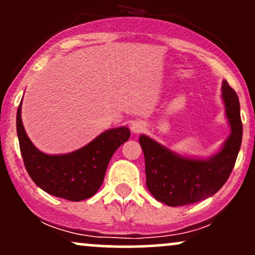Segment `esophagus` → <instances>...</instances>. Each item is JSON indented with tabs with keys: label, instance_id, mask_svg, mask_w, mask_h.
<instances>
[{
	"label": "esophagus",
	"instance_id": "1",
	"mask_svg": "<svg viewBox=\"0 0 255 255\" xmlns=\"http://www.w3.org/2000/svg\"><path fill=\"white\" fill-rule=\"evenodd\" d=\"M145 128H146L145 125L142 124V122H134V124L130 126L131 131L135 134H139V133H141V131H144Z\"/></svg>",
	"mask_w": 255,
	"mask_h": 255
}]
</instances>
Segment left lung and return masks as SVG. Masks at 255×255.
<instances>
[{"label": "left lung", "instance_id": "8db88e82", "mask_svg": "<svg viewBox=\"0 0 255 255\" xmlns=\"http://www.w3.org/2000/svg\"><path fill=\"white\" fill-rule=\"evenodd\" d=\"M222 98L231 133L221 151L209 159L182 157L151 137L140 135L146 186L158 201L172 207L198 203L212 197L229 178L241 147L242 122L238 95L225 80Z\"/></svg>", "mask_w": 255, "mask_h": 255}]
</instances>
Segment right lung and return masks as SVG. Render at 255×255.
<instances>
[{
  "mask_svg": "<svg viewBox=\"0 0 255 255\" xmlns=\"http://www.w3.org/2000/svg\"><path fill=\"white\" fill-rule=\"evenodd\" d=\"M16 131L25 168L32 181L44 192L71 201L85 200L97 193L111 157L130 136L127 127L113 128L71 153H43L26 134L21 103L16 113Z\"/></svg>",
  "mask_w": 255,
  "mask_h": 255,
  "instance_id": "add662e5",
  "label": "right lung"
}]
</instances>
